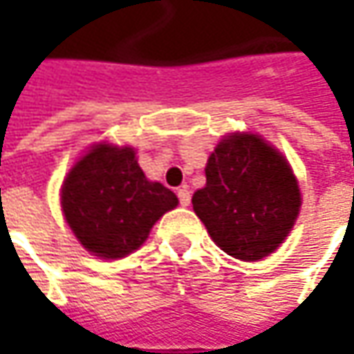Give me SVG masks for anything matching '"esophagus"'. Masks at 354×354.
<instances>
[{
    "mask_svg": "<svg viewBox=\"0 0 354 354\" xmlns=\"http://www.w3.org/2000/svg\"><path fill=\"white\" fill-rule=\"evenodd\" d=\"M177 197H179V203H181L183 207H189V205H191V191H189L185 185L177 191Z\"/></svg>",
    "mask_w": 354,
    "mask_h": 354,
    "instance_id": "1",
    "label": "esophagus"
}]
</instances>
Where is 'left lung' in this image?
<instances>
[{
    "label": "left lung",
    "mask_w": 354,
    "mask_h": 354,
    "mask_svg": "<svg viewBox=\"0 0 354 354\" xmlns=\"http://www.w3.org/2000/svg\"><path fill=\"white\" fill-rule=\"evenodd\" d=\"M207 185L193 209L211 238L238 260H262L288 236L301 195L288 161L254 133H234L216 145Z\"/></svg>",
    "instance_id": "left-lung-1"
}]
</instances>
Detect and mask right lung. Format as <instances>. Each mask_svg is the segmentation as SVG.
Segmentation results:
<instances>
[{"label": "right lung", "instance_id": "add662e5", "mask_svg": "<svg viewBox=\"0 0 354 354\" xmlns=\"http://www.w3.org/2000/svg\"><path fill=\"white\" fill-rule=\"evenodd\" d=\"M177 197L151 183L131 147L100 143L90 149L62 185L61 205L80 244L102 258H122L145 242L157 218L177 207Z\"/></svg>", "mask_w": 354, "mask_h": 354}]
</instances>
